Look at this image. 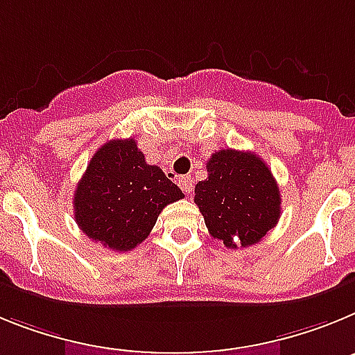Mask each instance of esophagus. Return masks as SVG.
<instances>
[{
  "label": "esophagus",
  "mask_w": 355,
  "mask_h": 355,
  "mask_svg": "<svg viewBox=\"0 0 355 355\" xmlns=\"http://www.w3.org/2000/svg\"><path fill=\"white\" fill-rule=\"evenodd\" d=\"M178 186H180V189L186 193V195H189L191 191H193V178L191 177H180L178 178Z\"/></svg>",
  "instance_id": "esophagus-1"
}]
</instances>
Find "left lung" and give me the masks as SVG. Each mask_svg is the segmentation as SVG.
Here are the masks:
<instances>
[{
	"label": "left lung",
	"mask_w": 355,
	"mask_h": 355,
	"mask_svg": "<svg viewBox=\"0 0 355 355\" xmlns=\"http://www.w3.org/2000/svg\"><path fill=\"white\" fill-rule=\"evenodd\" d=\"M207 173L196 184L195 203L209 234L227 248L261 241L280 218L279 184L266 162L252 152L229 148L212 153Z\"/></svg>",
	"instance_id": "1"
}]
</instances>
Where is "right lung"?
<instances>
[{
	"mask_svg": "<svg viewBox=\"0 0 355 355\" xmlns=\"http://www.w3.org/2000/svg\"><path fill=\"white\" fill-rule=\"evenodd\" d=\"M184 198L134 139H112L92 155L73 198L80 230L110 250L128 252L152 232L169 203Z\"/></svg>",
	"mask_w": 355,
	"mask_h": 355,
	"instance_id": "add662e5",
	"label": "right lung"
}]
</instances>
